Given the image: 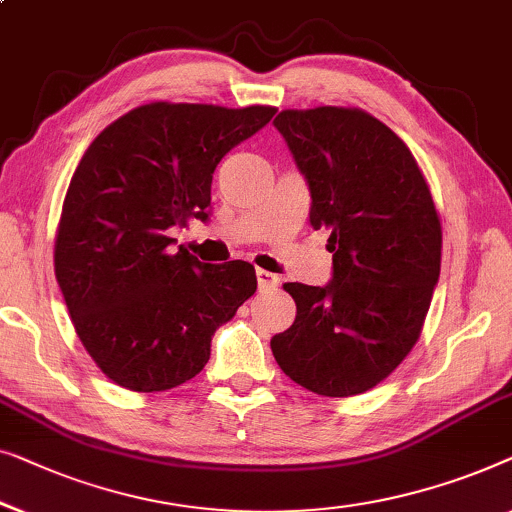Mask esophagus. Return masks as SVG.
Wrapping results in <instances>:
<instances>
[{
    "label": "esophagus",
    "instance_id": "1",
    "mask_svg": "<svg viewBox=\"0 0 512 512\" xmlns=\"http://www.w3.org/2000/svg\"><path fill=\"white\" fill-rule=\"evenodd\" d=\"M257 285H259V290H262V292L273 290V287L278 285V278L273 276V273H269V271L257 269Z\"/></svg>",
    "mask_w": 512,
    "mask_h": 512
}]
</instances>
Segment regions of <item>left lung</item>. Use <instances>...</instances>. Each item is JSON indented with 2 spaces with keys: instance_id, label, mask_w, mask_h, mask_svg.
Listing matches in <instances>:
<instances>
[{
  "instance_id": "1",
  "label": "left lung",
  "mask_w": 512,
  "mask_h": 512,
  "mask_svg": "<svg viewBox=\"0 0 512 512\" xmlns=\"http://www.w3.org/2000/svg\"><path fill=\"white\" fill-rule=\"evenodd\" d=\"M306 178L313 229H329L331 280L287 283L297 318L271 338L285 376L322 397L376 387L420 336L441 273V222L415 157L359 109L273 120Z\"/></svg>"
}]
</instances>
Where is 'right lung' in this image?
Wrapping results in <instances>:
<instances>
[{"instance_id": "add662e5", "label": "right lung", "mask_w": 512, "mask_h": 512, "mask_svg": "<svg viewBox=\"0 0 512 512\" xmlns=\"http://www.w3.org/2000/svg\"><path fill=\"white\" fill-rule=\"evenodd\" d=\"M271 106L146 104L78 162L55 239L76 334L113 383L164 392L197 376L213 334L257 290L253 264H206L169 239L211 218L213 171L273 118Z\"/></svg>"}]
</instances>
